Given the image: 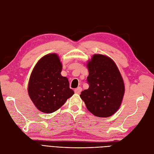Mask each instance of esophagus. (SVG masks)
Returning a JSON list of instances; mask_svg holds the SVG:
<instances>
[{"mask_svg": "<svg viewBox=\"0 0 154 154\" xmlns=\"http://www.w3.org/2000/svg\"><path fill=\"white\" fill-rule=\"evenodd\" d=\"M82 91V88L81 87H79L74 89V92H75V93H76V94H80Z\"/></svg>", "mask_w": 154, "mask_h": 154, "instance_id": "obj_1", "label": "esophagus"}]
</instances>
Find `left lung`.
<instances>
[{
    "mask_svg": "<svg viewBox=\"0 0 154 154\" xmlns=\"http://www.w3.org/2000/svg\"><path fill=\"white\" fill-rule=\"evenodd\" d=\"M88 88L80 97L88 110L97 117L107 118L117 111L122 102L125 85L114 61L102 54H94L87 63Z\"/></svg>",
    "mask_w": 154,
    "mask_h": 154,
    "instance_id": "1",
    "label": "left lung"
}]
</instances>
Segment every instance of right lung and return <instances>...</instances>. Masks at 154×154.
<instances>
[{
  "instance_id": "right-lung-1",
  "label": "right lung",
  "mask_w": 154,
  "mask_h": 154,
  "mask_svg": "<svg viewBox=\"0 0 154 154\" xmlns=\"http://www.w3.org/2000/svg\"><path fill=\"white\" fill-rule=\"evenodd\" d=\"M62 69L58 56L53 53L42 58L32 70L28 84L29 96L42 112H54L74 94L68 79L61 75Z\"/></svg>"
}]
</instances>
